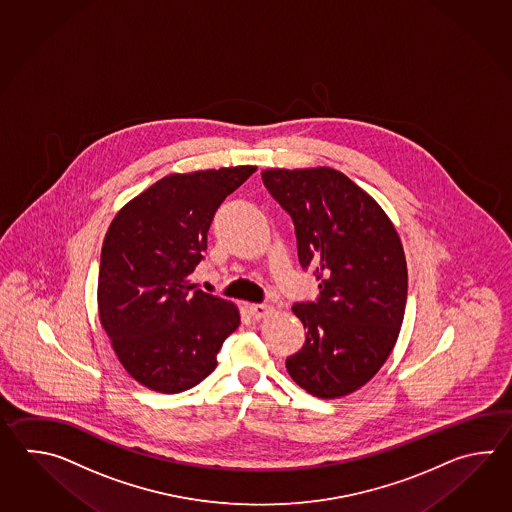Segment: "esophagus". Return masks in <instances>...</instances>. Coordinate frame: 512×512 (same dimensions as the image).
Segmentation results:
<instances>
[{
  "label": "esophagus",
  "mask_w": 512,
  "mask_h": 512,
  "mask_svg": "<svg viewBox=\"0 0 512 512\" xmlns=\"http://www.w3.org/2000/svg\"><path fill=\"white\" fill-rule=\"evenodd\" d=\"M249 313H251L254 320H261V318L271 316L274 313V307L265 304H252L249 305Z\"/></svg>",
  "instance_id": "esophagus-1"
}]
</instances>
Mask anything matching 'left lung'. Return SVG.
<instances>
[{"mask_svg": "<svg viewBox=\"0 0 512 512\" xmlns=\"http://www.w3.org/2000/svg\"><path fill=\"white\" fill-rule=\"evenodd\" d=\"M263 185L293 218L298 260L320 296L294 304L305 344L285 360L293 381L320 399L357 392L390 357L403 326V243L381 205L327 168H269Z\"/></svg>", "mask_w": 512, "mask_h": 512, "instance_id": "8db88e82", "label": "left lung"}]
</instances>
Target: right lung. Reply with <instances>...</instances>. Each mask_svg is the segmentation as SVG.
I'll return each mask as SVG.
<instances>
[{"label":"right lung","instance_id":"add662e5","mask_svg":"<svg viewBox=\"0 0 512 512\" xmlns=\"http://www.w3.org/2000/svg\"><path fill=\"white\" fill-rule=\"evenodd\" d=\"M256 166L170 174L111 221L100 254L98 316L124 370L153 392L179 393L218 366L238 307L188 276L207 251L219 205Z\"/></svg>","mask_w":512,"mask_h":512}]
</instances>
